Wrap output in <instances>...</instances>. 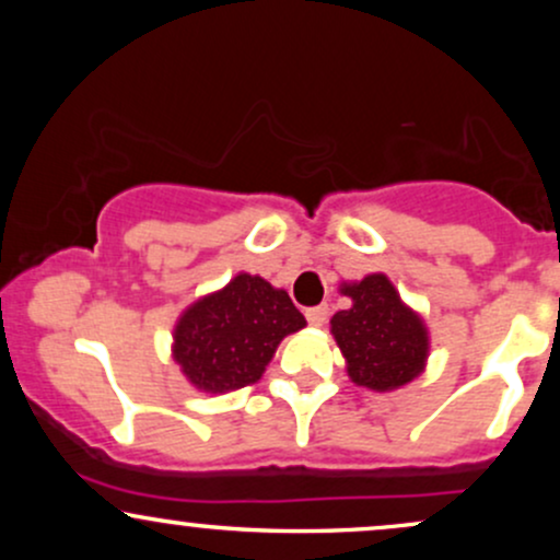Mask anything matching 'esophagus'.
Here are the masks:
<instances>
[{"label": "esophagus", "mask_w": 560, "mask_h": 560, "mask_svg": "<svg viewBox=\"0 0 560 560\" xmlns=\"http://www.w3.org/2000/svg\"><path fill=\"white\" fill-rule=\"evenodd\" d=\"M305 318L311 326H324L326 318H329V307L326 305H316V307H307Z\"/></svg>", "instance_id": "1"}]
</instances>
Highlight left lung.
I'll return each mask as SVG.
<instances>
[{
	"label": "left lung",
	"instance_id": "obj_1",
	"mask_svg": "<svg viewBox=\"0 0 560 560\" xmlns=\"http://www.w3.org/2000/svg\"><path fill=\"white\" fill-rule=\"evenodd\" d=\"M350 311L331 318V334L355 384L387 392L419 376L429 339L421 318L402 305L387 276L371 273L345 287Z\"/></svg>",
	"mask_w": 560,
	"mask_h": 560
}]
</instances>
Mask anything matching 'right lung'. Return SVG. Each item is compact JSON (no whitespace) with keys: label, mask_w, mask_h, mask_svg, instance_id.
Returning <instances> with one entry per match:
<instances>
[{"label":"right lung","mask_w":560,"mask_h":560,"mask_svg":"<svg viewBox=\"0 0 560 560\" xmlns=\"http://www.w3.org/2000/svg\"><path fill=\"white\" fill-rule=\"evenodd\" d=\"M305 326L284 289L240 273L226 289L195 302L173 334V358L197 389L255 384L287 334Z\"/></svg>","instance_id":"1"}]
</instances>
